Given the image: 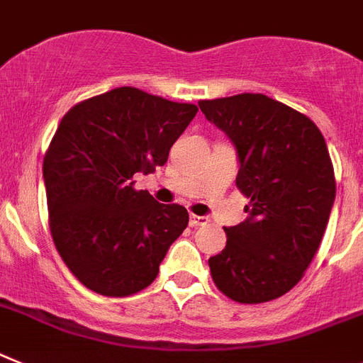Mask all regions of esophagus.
<instances>
[{
  "mask_svg": "<svg viewBox=\"0 0 363 363\" xmlns=\"http://www.w3.org/2000/svg\"><path fill=\"white\" fill-rule=\"evenodd\" d=\"M206 223H208V218H205V216L190 214V227H199V225H206Z\"/></svg>",
  "mask_w": 363,
  "mask_h": 363,
  "instance_id": "1",
  "label": "esophagus"
}]
</instances>
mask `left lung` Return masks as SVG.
I'll return each mask as SVG.
<instances>
[{"mask_svg": "<svg viewBox=\"0 0 363 363\" xmlns=\"http://www.w3.org/2000/svg\"><path fill=\"white\" fill-rule=\"evenodd\" d=\"M236 147V186L249 218L225 227L227 245L210 257L218 290L258 304L288 294L308 269L328 223L336 179L318 125L264 94L199 101Z\"/></svg>", "mask_w": 363, "mask_h": 363, "instance_id": "left-lung-1", "label": "left lung"}]
</instances>
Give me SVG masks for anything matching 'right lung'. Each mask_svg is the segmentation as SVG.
Masks as SVG:
<instances>
[{
	"mask_svg": "<svg viewBox=\"0 0 363 363\" xmlns=\"http://www.w3.org/2000/svg\"><path fill=\"white\" fill-rule=\"evenodd\" d=\"M197 106L133 86L72 106L44 157L55 247L79 282L106 297L147 288L188 225L181 205L136 190V173L164 166Z\"/></svg>",
	"mask_w": 363,
	"mask_h": 363,
	"instance_id": "add662e5",
	"label": "right lung"
}]
</instances>
